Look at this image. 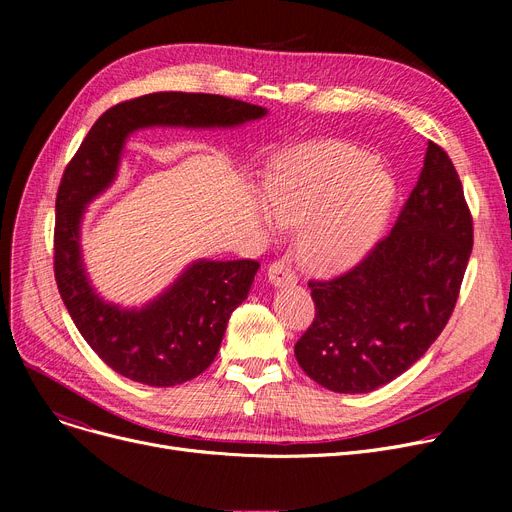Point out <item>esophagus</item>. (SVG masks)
Wrapping results in <instances>:
<instances>
[{
	"label": "esophagus",
	"instance_id": "esophagus-1",
	"mask_svg": "<svg viewBox=\"0 0 512 512\" xmlns=\"http://www.w3.org/2000/svg\"><path fill=\"white\" fill-rule=\"evenodd\" d=\"M267 278L272 280L274 286H288V284L297 282V274H294L288 259L272 261L270 267H267Z\"/></svg>",
	"mask_w": 512,
	"mask_h": 512
}]
</instances>
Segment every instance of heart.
Returning <instances> with one entry per match:
<instances>
[{
    "mask_svg": "<svg viewBox=\"0 0 512 512\" xmlns=\"http://www.w3.org/2000/svg\"><path fill=\"white\" fill-rule=\"evenodd\" d=\"M267 226L305 228L301 253L311 270L334 274L359 263L382 236L396 182L369 153L326 141L290 149L276 161Z\"/></svg>",
    "mask_w": 512,
    "mask_h": 512,
    "instance_id": "1",
    "label": "heart"
}]
</instances>
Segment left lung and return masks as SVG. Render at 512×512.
Returning a JSON list of instances; mask_svg holds the SVG:
<instances>
[{
    "label": "left lung",
    "instance_id": "8db88e82",
    "mask_svg": "<svg viewBox=\"0 0 512 512\" xmlns=\"http://www.w3.org/2000/svg\"><path fill=\"white\" fill-rule=\"evenodd\" d=\"M471 249L461 178L448 153L429 141L390 234L353 270L309 282L315 317L294 344L303 371L340 394L371 392L405 373L446 328Z\"/></svg>",
    "mask_w": 512,
    "mask_h": 512
}]
</instances>
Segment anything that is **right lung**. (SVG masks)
I'll list each match as a JSON object with an SVG mask.
<instances>
[{
    "label": "right lung",
    "mask_w": 512,
    "mask_h": 512,
    "mask_svg": "<svg viewBox=\"0 0 512 512\" xmlns=\"http://www.w3.org/2000/svg\"><path fill=\"white\" fill-rule=\"evenodd\" d=\"M265 116L259 105L209 93H151L116 103L91 126L62 174L53 228V274L78 332L124 378L168 388L203 373L220 351L232 311L247 299L259 261H197L141 311L103 303L87 282L78 249L85 205L114 180L132 130L236 126Z\"/></svg>",
    "instance_id": "1"
}]
</instances>
